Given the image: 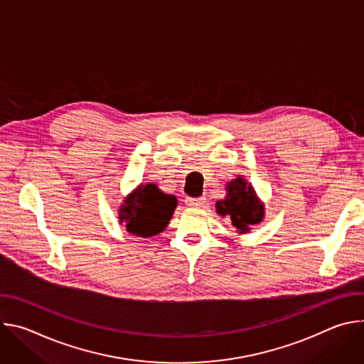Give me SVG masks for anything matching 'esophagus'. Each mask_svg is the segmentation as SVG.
Returning <instances> with one entry per match:
<instances>
[{
    "mask_svg": "<svg viewBox=\"0 0 364 364\" xmlns=\"http://www.w3.org/2000/svg\"><path fill=\"white\" fill-rule=\"evenodd\" d=\"M205 203V197H187L186 198V204L191 205V207H200Z\"/></svg>",
    "mask_w": 364,
    "mask_h": 364,
    "instance_id": "1",
    "label": "esophagus"
}]
</instances>
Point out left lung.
I'll return each mask as SVG.
<instances>
[{"mask_svg": "<svg viewBox=\"0 0 364 364\" xmlns=\"http://www.w3.org/2000/svg\"><path fill=\"white\" fill-rule=\"evenodd\" d=\"M226 198L216 203L219 215L226 216L239 233H247L250 226L264 219V204L255 196L253 187L237 177L226 187Z\"/></svg>", "mask_w": 364, "mask_h": 364, "instance_id": "left-lung-1", "label": "left lung"}]
</instances>
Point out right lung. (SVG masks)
Returning <instances> with one entry per match:
<instances>
[{"instance_id":"add662e5","label":"right lung","mask_w":364,"mask_h":364,"mask_svg":"<svg viewBox=\"0 0 364 364\" xmlns=\"http://www.w3.org/2000/svg\"><path fill=\"white\" fill-rule=\"evenodd\" d=\"M176 205L177 198L171 194H164L155 184L139 186L122 204L119 220L129 233L149 237L166 229Z\"/></svg>"}]
</instances>
